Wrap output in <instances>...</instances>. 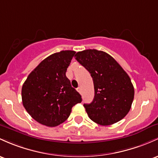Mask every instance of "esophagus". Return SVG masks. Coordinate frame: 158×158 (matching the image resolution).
<instances>
[{
    "instance_id": "obj_1",
    "label": "esophagus",
    "mask_w": 158,
    "mask_h": 158,
    "mask_svg": "<svg viewBox=\"0 0 158 158\" xmlns=\"http://www.w3.org/2000/svg\"><path fill=\"white\" fill-rule=\"evenodd\" d=\"M77 91H78V92H79V93L81 92V88L80 87H79L77 88Z\"/></svg>"
}]
</instances>
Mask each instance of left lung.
I'll list each match as a JSON object with an SVG mask.
<instances>
[{"label": "left lung", "instance_id": "left-lung-1", "mask_svg": "<svg viewBox=\"0 0 158 158\" xmlns=\"http://www.w3.org/2000/svg\"><path fill=\"white\" fill-rule=\"evenodd\" d=\"M75 58L91 73L94 98L85 103L88 117L103 126L124 118L131 108L134 88L127 73L111 55L97 49L76 54Z\"/></svg>", "mask_w": 158, "mask_h": 158}]
</instances>
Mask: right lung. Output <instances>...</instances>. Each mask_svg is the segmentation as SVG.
Segmentation results:
<instances>
[{
	"label": "right lung",
	"mask_w": 158,
	"mask_h": 158,
	"mask_svg": "<svg viewBox=\"0 0 158 158\" xmlns=\"http://www.w3.org/2000/svg\"><path fill=\"white\" fill-rule=\"evenodd\" d=\"M76 52L54 53L40 63L27 76L22 88L24 107L33 118L47 127H56L68 118L82 98L66 72Z\"/></svg>",
	"instance_id": "obj_1"
}]
</instances>
